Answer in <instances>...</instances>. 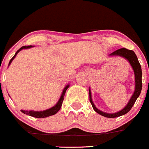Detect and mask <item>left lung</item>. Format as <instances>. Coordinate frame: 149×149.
<instances>
[{
    "instance_id": "8db88e82",
    "label": "left lung",
    "mask_w": 149,
    "mask_h": 149,
    "mask_svg": "<svg viewBox=\"0 0 149 149\" xmlns=\"http://www.w3.org/2000/svg\"><path fill=\"white\" fill-rule=\"evenodd\" d=\"M109 56H119L123 57L125 59L127 60V61H129L130 64L131 65V67H132V70H133L134 71V74H135V91H134L133 94H132V97L130 98V99L127 104L125 106V107H124L121 111H118V112L109 114V113L104 112V111L98 109L95 107L93 102L91 89H89L90 102L91 103V105H92L94 111H96L98 114H101V115L104 116V117H108V118H114V117H120V116L124 115V114H127V113L132 109V107H133L135 101H136L137 98H138V96H139L140 94H141V90H142V70H141V64H140L139 61H138V58H137L135 52H134L133 51H132V50H128L125 48H120V49L117 50V51L111 53V54H109Z\"/></svg>"
}]
</instances>
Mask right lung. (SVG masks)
<instances>
[{"mask_svg":"<svg viewBox=\"0 0 149 149\" xmlns=\"http://www.w3.org/2000/svg\"><path fill=\"white\" fill-rule=\"evenodd\" d=\"M31 47H32V45H28V46H22V48H20L19 49L18 51L16 52L15 55H14V56L12 57V58L10 60L9 64H8V66L11 64V63L12 62V61L14 60V58L16 57L17 54H18V53L20 51H22V49H26V48H31ZM69 87H70V85H67V86L64 88V89L63 90L62 93H61V97H60L59 100H58V101L57 102V104H56L54 107H51V109H47V110H44V111H25V110H21L22 112L24 113V114H27V115H29V116H31V117H36V118H45V117H49V116L54 115V114H56V113L58 112V111H59L60 109H61V105H62L63 101H64V95H65L66 91H67V88H68Z\"/></svg>","mask_w":149,"mask_h":149,"instance_id":"right-lung-1","label":"right lung"}]
</instances>
